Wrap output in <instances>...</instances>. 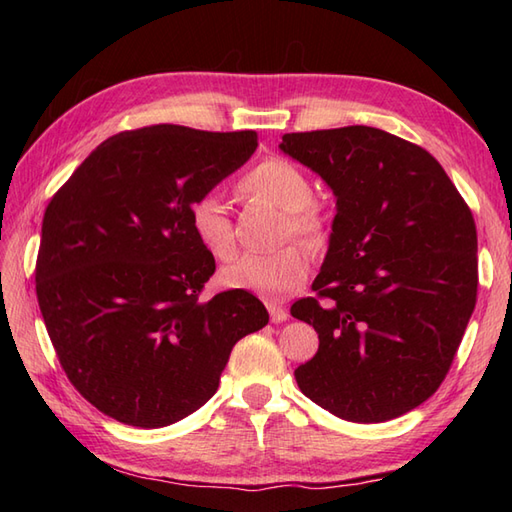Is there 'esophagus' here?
Returning a JSON list of instances; mask_svg holds the SVG:
<instances>
[{"label":"esophagus","instance_id":"obj_1","mask_svg":"<svg viewBox=\"0 0 512 512\" xmlns=\"http://www.w3.org/2000/svg\"><path fill=\"white\" fill-rule=\"evenodd\" d=\"M266 308L270 312V319H273V323H284L288 319V310L284 306H279V303L268 301Z\"/></svg>","mask_w":512,"mask_h":512}]
</instances>
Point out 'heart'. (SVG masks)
<instances>
[{
  "label": "heart",
  "instance_id": "b5f03b06",
  "mask_svg": "<svg viewBox=\"0 0 512 512\" xmlns=\"http://www.w3.org/2000/svg\"><path fill=\"white\" fill-rule=\"evenodd\" d=\"M237 191L250 200H262L281 211L279 242L295 237L319 246L325 237V215L312 202V187L299 167L284 158H266L244 173ZM189 226L200 246L215 259L235 253L233 222L226 204L215 193L195 198L189 206ZM310 270V253L301 244H286L273 253H246L222 268L226 288L255 292L262 297H284L297 290Z\"/></svg>",
  "mask_w": 512,
  "mask_h": 512
}]
</instances>
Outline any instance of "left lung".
<instances>
[{
    "mask_svg": "<svg viewBox=\"0 0 512 512\" xmlns=\"http://www.w3.org/2000/svg\"><path fill=\"white\" fill-rule=\"evenodd\" d=\"M281 151L336 195L314 297L290 314L319 334L299 389L350 422H385L442 385L477 301L475 220L427 149L350 125L284 134Z\"/></svg>",
    "mask_w": 512,
    "mask_h": 512,
    "instance_id": "left-lung-1",
    "label": "left lung"
}]
</instances>
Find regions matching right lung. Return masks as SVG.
Instances as JSON below:
<instances>
[{
  "instance_id": "add662e5",
  "label": "right lung",
  "mask_w": 512,
  "mask_h": 512,
  "mask_svg": "<svg viewBox=\"0 0 512 512\" xmlns=\"http://www.w3.org/2000/svg\"><path fill=\"white\" fill-rule=\"evenodd\" d=\"M257 149V132L151 125L96 147L52 195L37 301L65 376L123 424L158 429L209 400L233 345L268 323L246 290L209 301L215 273L189 206Z\"/></svg>"
}]
</instances>
